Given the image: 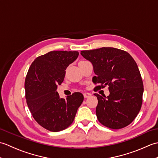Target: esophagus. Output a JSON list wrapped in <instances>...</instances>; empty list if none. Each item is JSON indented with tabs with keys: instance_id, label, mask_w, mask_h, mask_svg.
Masks as SVG:
<instances>
[{
	"instance_id": "1",
	"label": "esophagus",
	"mask_w": 158,
	"mask_h": 158,
	"mask_svg": "<svg viewBox=\"0 0 158 158\" xmlns=\"http://www.w3.org/2000/svg\"><path fill=\"white\" fill-rule=\"evenodd\" d=\"M91 94L90 93H88V92H85L83 94V96H84V98H89V96H91Z\"/></svg>"
}]
</instances>
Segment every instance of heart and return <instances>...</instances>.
Wrapping results in <instances>:
<instances>
[{
    "mask_svg": "<svg viewBox=\"0 0 158 158\" xmlns=\"http://www.w3.org/2000/svg\"><path fill=\"white\" fill-rule=\"evenodd\" d=\"M85 62V61H83V60H82V61H80L79 63H80V62Z\"/></svg>",
    "mask_w": 158,
    "mask_h": 158,
    "instance_id": "obj_1",
    "label": "heart"
}]
</instances>
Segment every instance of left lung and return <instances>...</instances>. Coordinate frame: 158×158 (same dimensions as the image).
<instances>
[{"instance_id": "obj_1", "label": "left lung", "mask_w": 158, "mask_h": 158, "mask_svg": "<svg viewBox=\"0 0 158 158\" xmlns=\"http://www.w3.org/2000/svg\"><path fill=\"white\" fill-rule=\"evenodd\" d=\"M81 54L92 64L96 76L92 81L109 86V96L95 94L98 100L96 113L102 125L112 129L128 126L141 108L143 83L136 62L128 53L113 48L81 51Z\"/></svg>"}]
</instances>
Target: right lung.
I'll return each instance as SVG.
<instances>
[{"label":"right lung","mask_w":158,"mask_h":158,"mask_svg":"<svg viewBox=\"0 0 158 158\" xmlns=\"http://www.w3.org/2000/svg\"><path fill=\"white\" fill-rule=\"evenodd\" d=\"M78 52L53 51L36 58L25 80L26 99L30 111L39 125L59 132L71 124L83 101L81 93L60 98L57 88L69 64L78 58Z\"/></svg>","instance_id":"right-lung-1"}]
</instances>
